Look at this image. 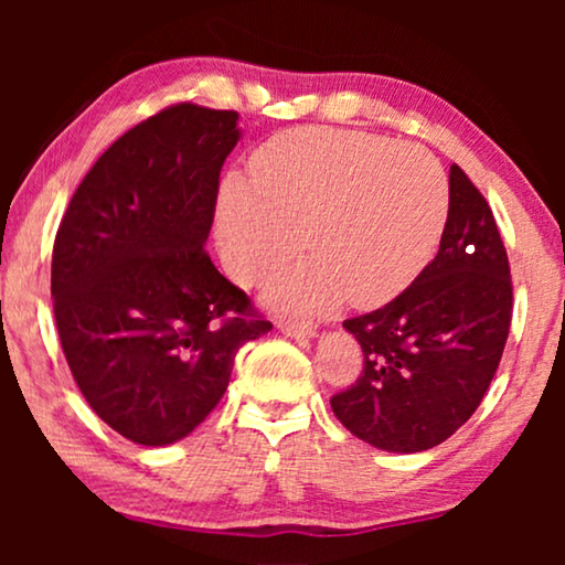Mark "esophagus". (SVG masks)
<instances>
[{"label":"esophagus","instance_id":"1","mask_svg":"<svg viewBox=\"0 0 565 565\" xmlns=\"http://www.w3.org/2000/svg\"><path fill=\"white\" fill-rule=\"evenodd\" d=\"M277 329H280L282 334L292 337V339H311V337H316V327H313V323H306V321L277 319Z\"/></svg>","mask_w":565,"mask_h":565}]
</instances>
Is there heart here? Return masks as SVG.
Here are the masks:
<instances>
[{"mask_svg": "<svg viewBox=\"0 0 565 565\" xmlns=\"http://www.w3.org/2000/svg\"><path fill=\"white\" fill-rule=\"evenodd\" d=\"M252 184L231 177L218 200L221 257L244 285L267 280L275 303L327 311L350 298L375 308L401 296L443 238L450 188L435 153L339 128H296L252 159Z\"/></svg>", "mask_w": 565, "mask_h": 565, "instance_id": "1", "label": "heart"}]
</instances>
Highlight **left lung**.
<instances>
[{
	"label": "left lung",
	"mask_w": 565,
	"mask_h": 565,
	"mask_svg": "<svg viewBox=\"0 0 565 565\" xmlns=\"http://www.w3.org/2000/svg\"><path fill=\"white\" fill-rule=\"evenodd\" d=\"M512 323V275L486 198L458 164L437 257L377 311L354 316L365 362L331 412L388 452L429 450L466 424L489 391Z\"/></svg>",
	"instance_id": "1"
}]
</instances>
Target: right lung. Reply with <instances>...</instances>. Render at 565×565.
<instances>
[{"instance_id":"add662e5","label":"right lung","mask_w":565,"mask_h":565,"mask_svg":"<svg viewBox=\"0 0 565 565\" xmlns=\"http://www.w3.org/2000/svg\"><path fill=\"white\" fill-rule=\"evenodd\" d=\"M238 113L167 107L95 161L51 262L61 347L82 396L130 443L172 445L213 412L234 358L273 323L207 257Z\"/></svg>"}]
</instances>
